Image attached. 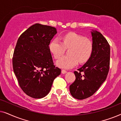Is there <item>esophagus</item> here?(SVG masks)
Masks as SVG:
<instances>
[{
    "label": "esophagus",
    "instance_id": "obj_1",
    "mask_svg": "<svg viewBox=\"0 0 121 121\" xmlns=\"http://www.w3.org/2000/svg\"><path fill=\"white\" fill-rule=\"evenodd\" d=\"M67 71L66 70H63V69H62V74H65V73H67Z\"/></svg>",
    "mask_w": 121,
    "mask_h": 121
}]
</instances>
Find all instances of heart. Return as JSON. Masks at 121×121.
I'll use <instances>...</instances> for the list:
<instances>
[{"label":"heart","mask_w":121,"mask_h":121,"mask_svg":"<svg viewBox=\"0 0 121 121\" xmlns=\"http://www.w3.org/2000/svg\"><path fill=\"white\" fill-rule=\"evenodd\" d=\"M62 39V42L54 39L49 44V50L56 59L64 53L65 48L70 47L69 55L63 56L57 61L58 67L70 69L77 65L78 62L82 63L90 58L93 50V44L90 39L74 32L65 35Z\"/></svg>","instance_id":"heart-1"}]
</instances>
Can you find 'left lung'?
<instances>
[{"label":"left lung","mask_w":121,"mask_h":121,"mask_svg":"<svg viewBox=\"0 0 121 121\" xmlns=\"http://www.w3.org/2000/svg\"><path fill=\"white\" fill-rule=\"evenodd\" d=\"M93 50L84 65L74 72L76 79L69 86L71 95L83 100L92 96L105 82L110 68V47L106 39L97 31H91Z\"/></svg>","instance_id":"1"}]
</instances>
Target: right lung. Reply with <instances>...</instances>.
Returning a JSON list of instances; mask_svg holds the SVG:
<instances>
[{
    "label": "right lung",
    "instance_id": "add662e5",
    "mask_svg": "<svg viewBox=\"0 0 121 121\" xmlns=\"http://www.w3.org/2000/svg\"><path fill=\"white\" fill-rule=\"evenodd\" d=\"M57 33L55 27L36 24L23 32L16 43L13 70L21 89L32 98L46 96L61 73L54 65L49 47Z\"/></svg>",
    "mask_w": 121,
    "mask_h": 121
}]
</instances>
